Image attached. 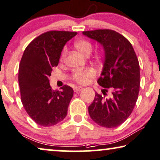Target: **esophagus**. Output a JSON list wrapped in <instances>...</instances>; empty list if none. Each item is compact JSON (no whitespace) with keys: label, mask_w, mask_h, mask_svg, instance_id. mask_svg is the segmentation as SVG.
Instances as JSON below:
<instances>
[{"label":"esophagus","mask_w":160,"mask_h":160,"mask_svg":"<svg viewBox=\"0 0 160 160\" xmlns=\"http://www.w3.org/2000/svg\"><path fill=\"white\" fill-rule=\"evenodd\" d=\"M82 89H83V88L81 86H76L74 88V92H79V91H82Z\"/></svg>","instance_id":"34e87169"}]
</instances>
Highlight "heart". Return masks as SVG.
I'll return each mask as SVG.
<instances>
[{
    "instance_id": "b5f03b06",
    "label": "heart",
    "mask_w": 160,
    "mask_h": 160,
    "mask_svg": "<svg viewBox=\"0 0 160 160\" xmlns=\"http://www.w3.org/2000/svg\"><path fill=\"white\" fill-rule=\"evenodd\" d=\"M75 47L82 54L89 55L93 50V46L90 42L87 40H80L75 43ZM67 55V48H64L61 53V58L63 59ZM96 74L95 70L92 68H87L85 69L74 70L72 74L74 80L80 84H86L91 78H93Z\"/></svg>"
}]
</instances>
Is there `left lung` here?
I'll use <instances>...</instances> for the list:
<instances>
[{
  "instance_id": "obj_1",
  "label": "left lung",
  "mask_w": 160,
  "mask_h": 160,
  "mask_svg": "<svg viewBox=\"0 0 160 160\" xmlns=\"http://www.w3.org/2000/svg\"><path fill=\"white\" fill-rule=\"evenodd\" d=\"M95 40L105 52L103 69L97 82L103 87V95L95 93L88 107L91 119L106 128L118 127L128 118L137 102L140 91V66L130 42L118 32L109 29L83 31ZM110 90V98H106Z\"/></svg>"
}]
</instances>
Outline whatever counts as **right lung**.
Masks as SVG:
<instances>
[{"mask_svg":"<svg viewBox=\"0 0 160 160\" xmlns=\"http://www.w3.org/2000/svg\"><path fill=\"white\" fill-rule=\"evenodd\" d=\"M76 35L77 32L48 31L34 39L23 52L18 75L21 101L40 126H53L67 115L73 89L65 85L61 91H52L48 78L58 66L66 43Z\"/></svg>","mask_w":160,"mask_h":160,"instance_id":"right-lung-1","label":"right lung"}]
</instances>
